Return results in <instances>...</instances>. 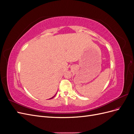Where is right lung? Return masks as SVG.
Instances as JSON below:
<instances>
[{"label": "right lung", "instance_id": "1", "mask_svg": "<svg viewBox=\"0 0 134 134\" xmlns=\"http://www.w3.org/2000/svg\"><path fill=\"white\" fill-rule=\"evenodd\" d=\"M55 95H56V94H55ZM55 96H53V97H52V98H50V99H51V98H54V97H55Z\"/></svg>", "mask_w": 134, "mask_h": 134}]
</instances>
